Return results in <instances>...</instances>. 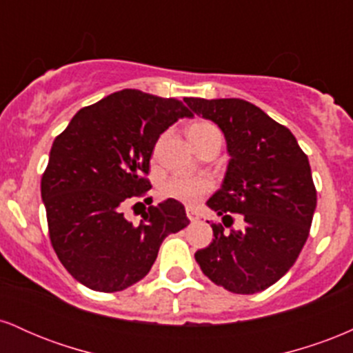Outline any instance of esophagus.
Listing matches in <instances>:
<instances>
[{
	"label": "esophagus",
	"mask_w": 353,
	"mask_h": 353,
	"mask_svg": "<svg viewBox=\"0 0 353 353\" xmlns=\"http://www.w3.org/2000/svg\"><path fill=\"white\" fill-rule=\"evenodd\" d=\"M185 214H188V217H189L190 222H196L197 219H199V214H197L194 209H189L188 208V209H185Z\"/></svg>",
	"instance_id": "obj_1"
}]
</instances>
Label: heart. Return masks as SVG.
Returning <instances> with one entry per match:
<instances>
[{
  "label": "heart",
  "instance_id": "b5f03b06",
  "mask_svg": "<svg viewBox=\"0 0 353 353\" xmlns=\"http://www.w3.org/2000/svg\"><path fill=\"white\" fill-rule=\"evenodd\" d=\"M189 137L197 149L210 139H221V131L210 121H197L189 128ZM214 189V182L208 176H189V174H174L161 185V194L169 199H176L182 204H197L205 194Z\"/></svg>",
  "mask_w": 353,
  "mask_h": 353
}]
</instances>
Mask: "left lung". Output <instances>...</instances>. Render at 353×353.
Wrapping results in <instances>:
<instances>
[{
	"instance_id": "left-lung-1",
	"label": "left lung",
	"mask_w": 353,
	"mask_h": 353,
	"mask_svg": "<svg viewBox=\"0 0 353 353\" xmlns=\"http://www.w3.org/2000/svg\"><path fill=\"white\" fill-rule=\"evenodd\" d=\"M214 121L230 161L222 188L208 205L222 216L212 242L196 252L204 275L234 294H257L294 265L309 237L317 205L310 164L292 132L244 99L185 98ZM234 213L243 220L232 230Z\"/></svg>"
}]
</instances>
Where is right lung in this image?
<instances>
[{"instance_id":"add662e5","label":"right lung","mask_w":353,"mask_h":353,"mask_svg":"<svg viewBox=\"0 0 353 353\" xmlns=\"http://www.w3.org/2000/svg\"><path fill=\"white\" fill-rule=\"evenodd\" d=\"M190 116L179 99L123 89L79 109L54 139L41 197L52 249L83 285L128 289L148 275L164 239L189 224L176 199L149 205L139 224L124 217V208L151 189L149 161L159 136Z\"/></svg>"}]
</instances>
